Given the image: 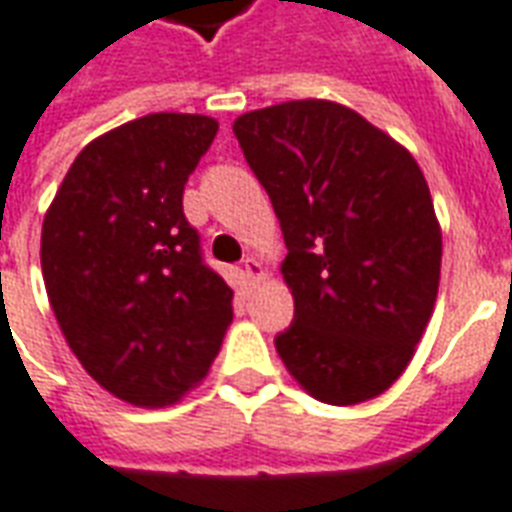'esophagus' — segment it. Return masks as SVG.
<instances>
[{"label":"esophagus","mask_w":512,"mask_h":512,"mask_svg":"<svg viewBox=\"0 0 512 512\" xmlns=\"http://www.w3.org/2000/svg\"><path fill=\"white\" fill-rule=\"evenodd\" d=\"M242 270H245V275L251 278V281H259L261 275H264V270H261V264L253 256H245L242 259Z\"/></svg>","instance_id":"obj_1"}]
</instances>
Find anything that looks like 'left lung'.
<instances>
[{
  "mask_svg": "<svg viewBox=\"0 0 512 512\" xmlns=\"http://www.w3.org/2000/svg\"><path fill=\"white\" fill-rule=\"evenodd\" d=\"M286 240L294 322L275 335L313 398L352 406L404 374L434 313L442 231L414 158L357 111L289 100L234 122Z\"/></svg>",
  "mask_w": 512,
  "mask_h": 512,
  "instance_id": "left-lung-1",
  "label": "left lung"
}]
</instances>
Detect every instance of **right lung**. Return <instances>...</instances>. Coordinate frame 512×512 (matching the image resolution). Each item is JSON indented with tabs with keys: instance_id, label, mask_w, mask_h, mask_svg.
<instances>
[{
	"instance_id": "add662e5",
	"label": "right lung",
	"mask_w": 512,
	"mask_h": 512,
	"mask_svg": "<svg viewBox=\"0 0 512 512\" xmlns=\"http://www.w3.org/2000/svg\"><path fill=\"white\" fill-rule=\"evenodd\" d=\"M218 133L201 114H147L78 152L43 220L40 264L67 346L133 406H166L207 376L231 292L182 212Z\"/></svg>"
}]
</instances>
